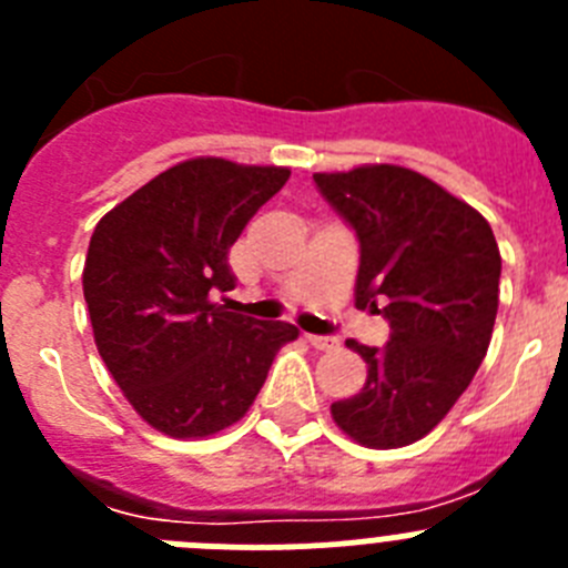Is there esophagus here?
Masks as SVG:
<instances>
[{
    "mask_svg": "<svg viewBox=\"0 0 568 568\" xmlns=\"http://www.w3.org/2000/svg\"><path fill=\"white\" fill-rule=\"evenodd\" d=\"M310 346H315V349H321V353H329V349H338V338H333V335H307Z\"/></svg>",
    "mask_w": 568,
    "mask_h": 568,
    "instance_id": "obj_1",
    "label": "esophagus"
}]
</instances>
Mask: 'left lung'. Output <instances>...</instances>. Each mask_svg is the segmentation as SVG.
<instances>
[{
    "label": "left lung",
    "instance_id": "8db88e82",
    "mask_svg": "<svg viewBox=\"0 0 568 568\" xmlns=\"http://www.w3.org/2000/svg\"><path fill=\"white\" fill-rule=\"evenodd\" d=\"M361 244L355 307L389 321L386 346L346 341L366 361L358 395L333 404L358 444L398 449L433 433L489 349L500 250L478 210L395 164L315 173Z\"/></svg>",
    "mask_w": 568,
    "mask_h": 568
}]
</instances>
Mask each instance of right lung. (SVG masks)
Wrapping results in <instances>:
<instances>
[{"label": "right lung", "instance_id": "obj_1", "mask_svg": "<svg viewBox=\"0 0 568 568\" xmlns=\"http://www.w3.org/2000/svg\"><path fill=\"white\" fill-rule=\"evenodd\" d=\"M287 168L190 159L110 210L93 230L82 287L104 366L133 409L170 438L244 418L275 353L298 329L227 313L230 247Z\"/></svg>", "mask_w": 568, "mask_h": 568}]
</instances>
